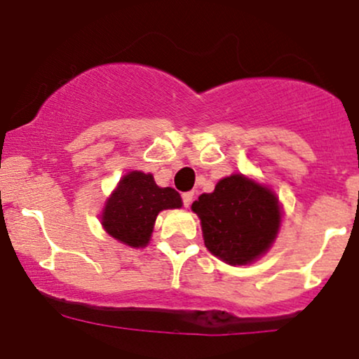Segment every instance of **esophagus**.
I'll list each match as a JSON object with an SVG mask.
<instances>
[{
  "label": "esophagus",
  "instance_id": "34e87169",
  "mask_svg": "<svg viewBox=\"0 0 359 359\" xmlns=\"http://www.w3.org/2000/svg\"><path fill=\"white\" fill-rule=\"evenodd\" d=\"M193 193H184L182 194V201H184V206H189L191 201H193Z\"/></svg>",
  "mask_w": 359,
  "mask_h": 359
}]
</instances>
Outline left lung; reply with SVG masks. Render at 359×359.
Returning <instances> with one entry per match:
<instances>
[{
    "instance_id": "obj_1",
    "label": "left lung",
    "mask_w": 359,
    "mask_h": 359,
    "mask_svg": "<svg viewBox=\"0 0 359 359\" xmlns=\"http://www.w3.org/2000/svg\"><path fill=\"white\" fill-rule=\"evenodd\" d=\"M205 247L231 266H247L271 248L281 224L276 194L255 180L234 173L219 180L213 193L193 203Z\"/></svg>"
}]
</instances>
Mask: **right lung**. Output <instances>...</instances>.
I'll return each instance as SVG.
<instances>
[{
  "label": "right lung",
  "instance_id": "add662e5",
  "mask_svg": "<svg viewBox=\"0 0 359 359\" xmlns=\"http://www.w3.org/2000/svg\"><path fill=\"white\" fill-rule=\"evenodd\" d=\"M182 198L172 187H159L151 173L128 172L107 198L102 226L112 238L133 248L149 243L161 210L180 208Z\"/></svg>",
  "mask_w": 359,
  "mask_h": 359
}]
</instances>
